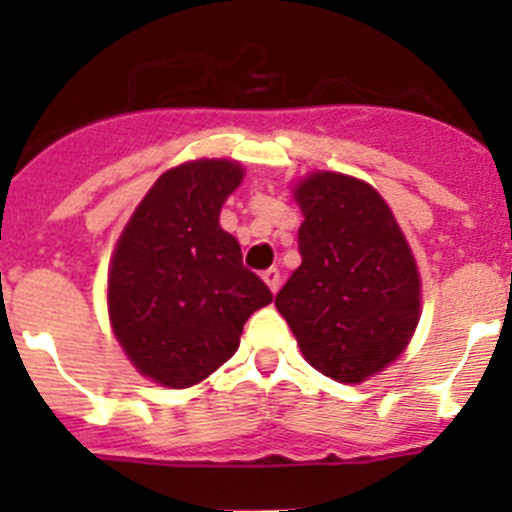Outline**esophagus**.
I'll list each match as a JSON object with an SVG mask.
<instances>
[{
	"label": "esophagus",
	"mask_w": 512,
	"mask_h": 512,
	"mask_svg": "<svg viewBox=\"0 0 512 512\" xmlns=\"http://www.w3.org/2000/svg\"><path fill=\"white\" fill-rule=\"evenodd\" d=\"M262 280H265V285L270 287V292H277V289H280V270L270 267V270L262 272Z\"/></svg>",
	"instance_id": "34e87169"
}]
</instances>
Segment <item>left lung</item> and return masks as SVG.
Returning a JSON list of instances; mask_svg holds the SVG:
<instances>
[{
	"label": "left lung",
	"instance_id": "obj_1",
	"mask_svg": "<svg viewBox=\"0 0 512 512\" xmlns=\"http://www.w3.org/2000/svg\"><path fill=\"white\" fill-rule=\"evenodd\" d=\"M302 265L277 292L304 359L342 384L379 374L421 317L416 260L386 200L364 180L319 170L294 188Z\"/></svg>",
	"mask_w": 512,
	"mask_h": 512
}]
</instances>
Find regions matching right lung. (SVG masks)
<instances>
[{
    "instance_id": "add662e5",
    "label": "right lung",
    "mask_w": 512,
    "mask_h": 512,
    "mask_svg": "<svg viewBox=\"0 0 512 512\" xmlns=\"http://www.w3.org/2000/svg\"><path fill=\"white\" fill-rule=\"evenodd\" d=\"M235 160H190L165 170L123 227L108 267L113 334L143 376L168 389L208 379L240 347L252 312L272 302L220 227L242 183Z\"/></svg>"
}]
</instances>
